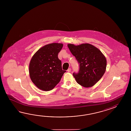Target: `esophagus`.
Instances as JSON below:
<instances>
[{
    "label": "esophagus",
    "mask_w": 131,
    "mask_h": 131,
    "mask_svg": "<svg viewBox=\"0 0 131 131\" xmlns=\"http://www.w3.org/2000/svg\"><path fill=\"white\" fill-rule=\"evenodd\" d=\"M71 71V68H69L67 70V72H70Z\"/></svg>",
    "instance_id": "esophagus-1"
}]
</instances>
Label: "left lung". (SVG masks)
Returning <instances> with one entry per match:
<instances>
[{"label": "left lung", "instance_id": "left-lung-1", "mask_svg": "<svg viewBox=\"0 0 131 131\" xmlns=\"http://www.w3.org/2000/svg\"><path fill=\"white\" fill-rule=\"evenodd\" d=\"M67 46L80 64L79 72L73 73L77 82L85 88L93 86L105 72V57L97 48L89 43H69Z\"/></svg>", "mask_w": 131, "mask_h": 131}]
</instances>
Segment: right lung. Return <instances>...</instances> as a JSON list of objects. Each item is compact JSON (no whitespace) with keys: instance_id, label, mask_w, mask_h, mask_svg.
Instances as JSON below:
<instances>
[{"instance_id":"obj_1","label":"right lung","mask_w":131,"mask_h":131,"mask_svg":"<svg viewBox=\"0 0 131 131\" xmlns=\"http://www.w3.org/2000/svg\"><path fill=\"white\" fill-rule=\"evenodd\" d=\"M60 43H52L40 48L31 59L30 78L38 89L50 91L59 83L66 71L62 68L58 54L63 47Z\"/></svg>"}]
</instances>
